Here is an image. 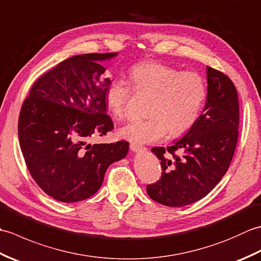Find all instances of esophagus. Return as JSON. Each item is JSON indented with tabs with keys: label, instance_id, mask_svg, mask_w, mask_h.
<instances>
[{
	"label": "esophagus",
	"instance_id": "obj_1",
	"mask_svg": "<svg viewBox=\"0 0 261 261\" xmlns=\"http://www.w3.org/2000/svg\"><path fill=\"white\" fill-rule=\"evenodd\" d=\"M130 148H131V150L135 151V152L145 150V147L138 145V143H135V142H131V143H130Z\"/></svg>",
	"mask_w": 261,
	"mask_h": 261
}]
</instances>
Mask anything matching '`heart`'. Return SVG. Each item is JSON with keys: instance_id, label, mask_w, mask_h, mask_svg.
Segmentation results:
<instances>
[{"instance_id": "b5f03b06", "label": "heart", "mask_w": 261, "mask_h": 261, "mask_svg": "<svg viewBox=\"0 0 261 261\" xmlns=\"http://www.w3.org/2000/svg\"><path fill=\"white\" fill-rule=\"evenodd\" d=\"M132 88L150 95L147 105L149 116L131 121L120 130L127 140L152 143L162 140L169 131L179 137L196 123L206 98V83L195 71H180L169 65L147 62L135 65L129 70ZM131 86L123 80H114L105 91V102L115 118L125 114V105L131 95Z\"/></svg>"}]
</instances>
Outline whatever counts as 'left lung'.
Here are the masks:
<instances>
[{
  "mask_svg": "<svg viewBox=\"0 0 261 261\" xmlns=\"http://www.w3.org/2000/svg\"><path fill=\"white\" fill-rule=\"evenodd\" d=\"M206 74V104L196 123L173 146L151 149L163 171L157 182L147 186V193L166 206H184L206 196L234 154L240 121L237 88L222 71L207 67Z\"/></svg>",
  "mask_w": 261,
  "mask_h": 261,
  "instance_id": "obj_1",
  "label": "left lung"
}]
</instances>
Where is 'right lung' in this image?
<instances>
[{"label": "right lung", "mask_w": 261, "mask_h": 261, "mask_svg": "<svg viewBox=\"0 0 261 261\" xmlns=\"http://www.w3.org/2000/svg\"><path fill=\"white\" fill-rule=\"evenodd\" d=\"M116 53L73 56L32 85L22 104L18 134L30 175L49 196L74 203L94 195L111 164L124 158L127 141L90 145L113 130L101 62Z\"/></svg>", "instance_id": "right-lung-1"}]
</instances>
